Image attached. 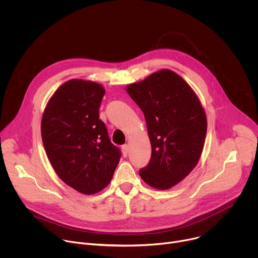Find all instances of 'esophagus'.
Wrapping results in <instances>:
<instances>
[{"instance_id":"34e87169","label":"esophagus","mask_w":258,"mask_h":258,"mask_svg":"<svg viewBox=\"0 0 258 258\" xmlns=\"http://www.w3.org/2000/svg\"><path fill=\"white\" fill-rule=\"evenodd\" d=\"M128 149H130V147H128V145H127V144H125V145H123V146H122V154H123V156H124V157H126V156H127Z\"/></svg>"}]
</instances>
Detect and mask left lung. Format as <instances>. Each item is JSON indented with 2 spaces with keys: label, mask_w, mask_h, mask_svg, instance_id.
<instances>
[{
  "label": "left lung",
  "mask_w": 258,
  "mask_h": 258,
  "mask_svg": "<svg viewBox=\"0 0 258 258\" xmlns=\"http://www.w3.org/2000/svg\"><path fill=\"white\" fill-rule=\"evenodd\" d=\"M126 92L144 113L152 147L140 175L151 187L169 189L200 158L207 131L204 110L190 86L170 70L130 85Z\"/></svg>",
  "instance_id": "obj_1"
}]
</instances>
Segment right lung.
Segmentation results:
<instances>
[{"label":"right lung","mask_w":258,"mask_h":258,"mask_svg":"<svg viewBox=\"0 0 258 258\" xmlns=\"http://www.w3.org/2000/svg\"><path fill=\"white\" fill-rule=\"evenodd\" d=\"M104 88L93 82L71 80L49 101L42 119V139L58 176L83 194L108 186L121 157L99 118Z\"/></svg>","instance_id":"1"}]
</instances>
